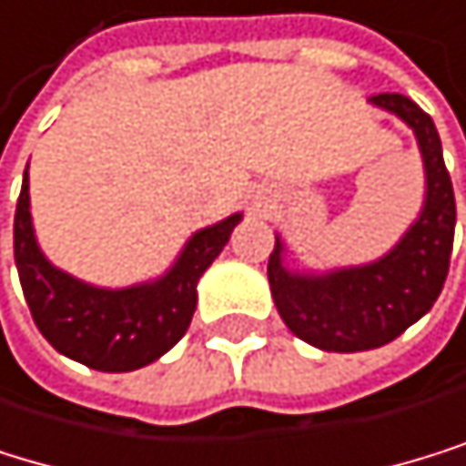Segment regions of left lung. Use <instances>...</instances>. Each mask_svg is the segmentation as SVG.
<instances>
[{
	"mask_svg": "<svg viewBox=\"0 0 466 466\" xmlns=\"http://www.w3.org/2000/svg\"><path fill=\"white\" fill-rule=\"evenodd\" d=\"M370 101L416 132L427 172L421 218L388 257L362 268L294 274L283 266L279 240L268 257L271 297L291 334L337 353L382 348L431 311L444 289L456 235V198L433 118L399 93H376Z\"/></svg>",
	"mask_w": 466,
	"mask_h": 466,
	"instance_id": "8db88e82",
	"label": "left lung"
}]
</instances>
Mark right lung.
I'll return each instance as SVG.
<instances>
[{
  "label": "right lung",
  "instance_id": "right-lung-1",
  "mask_svg": "<svg viewBox=\"0 0 466 466\" xmlns=\"http://www.w3.org/2000/svg\"><path fill=\"white\" fill-rule=\"evenodd\" d=\"M240 215L198 231L175 268L152 286L106 291L53 268L35 246L27 172L16 200L14 257L30 317L65 357L106 373L155 362L187 334L198 305V279L228 243Z\"/></svg>",
  "mask_w": 466,
  "mask_h": 466
}]
</instances>
